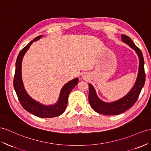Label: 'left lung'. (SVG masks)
<instances>
[{"label":"left lung","instance_id":"1","mask_svg":"<svg viewBox=\"0 0 151 151\" xmlns=\"http://www.w3.org/2000/svg\"><path fill=\"white\" fill-rule=\"evenodd\" d=\"M122 40L131 48L135 50L139 57V70L137 79L131 90L124 97L112 103H105L99 99L96 94L95 89L91 84H88V101L91 106L96 112L103 115H119L128 110L137 102L140 92L144 87L145 81V73L144 69V59L142 52L134 45L131 39L125 34L121 36Z\"/></svg>","mask_w":151,"mask_h":151}]
</instances>
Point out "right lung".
<instances>
[{"mask_svg":"<svg viewBox=\"0 0 151 151\" xmlns=\"http://www.w3.org/2000/svg\"><path fill=\"white\" fill-rule=\"evenodd\" d=\"M42 36H39L30 41L26 46L22 49L19 53L16 61V69L13 80V86L21 105L29 112L39 117L52 118L57 117L65 111L68 105V96L70 92L78 82L76 78L68 82L63 87L60 92L58 102L54 105L45 106L34 100L27 93L22 80V61L25 52L27 51L30 46L34 41L40 39Z\"/></svg>","mask_w":151,"mask_h":151,"instance_id":"1","label":"right lung"}]
</instances>
